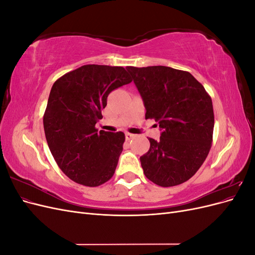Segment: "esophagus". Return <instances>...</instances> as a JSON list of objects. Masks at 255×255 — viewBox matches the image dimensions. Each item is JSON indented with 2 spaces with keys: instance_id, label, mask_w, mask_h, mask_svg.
Masks as SVG:
<instances>
[{
  "instance_id": "esophagus-1",
  "label": "esophagus",
  "mask_w": 255,
  "mask_h": 255,
  "mask_svg": "<svg viewBox=\"0 0 255 255\" xmlns=\"http://www.w3.org/2000/svg\"><path fill=\"white\" fill-rule=\"evenodd\" d=\"M134 137H135V135H134V134H130V133H126V139H127V140H130V139H133Z\"/></svg>"
}]
</instances>
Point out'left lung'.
Listing matches in <instances>:
<instances>
[{"label": "left lung", "mask_w": 255, "mask_h": 255, "mask_svg": "<svg viewBox=\"0 0 255 255\" xmlns=\"http://www.w3.org/2000/svg\"><path fill=\"white\" fill-rule=\"evenodd\" d=\"M143 100L145 119L161 129L140 156L144 175L161 187L188 181L202 166L213 142L210 95L189 72L165 66L127 67Z\"/></svg>", "instance_id": "1"}]
</instances>
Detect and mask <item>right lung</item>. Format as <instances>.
Segmentation results:
<instances>
[{
    "label": "right lung",
    "instance_id": "1",
    "mask_svg": "<svg viewBox=\"0 0 255 255\" xmlns=\"http://www.w3.org/2000/svg\"><path fill=\"white\" fill-rule=\"evenodd\" d=\"M130 82L123 67L85 65L53 84L43 115L44 134L56 164L70 180L97 187L112 179L126 136L98 133L96 123L111 92Z\"/></svg>",
    "mask_w": 255,
    "mask_h": 255
}]
</instances>
